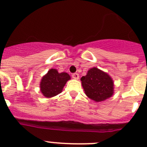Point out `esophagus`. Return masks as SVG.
I'll return each instance as SVG.
<instances>
[{
    "label": "esophagus",
    "instance_id": "1",
    "mask_svg": "<svg viewBox=\"0 0 147 147\" xmlns=\"http://www.w3.org/2000/svg\"><path fill=\"white\" fill-rule=\"evenodd\" d=\"M72 78L73 79H74V80H79V78H80V76L78 74L75 73V74H72Z\"/></svg>",
    "mask_w": 147,
    "mask_h": 147
}]
</instances>
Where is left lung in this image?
Listing matches in <instances>:
<instances>
[{
	"mask_svg": "<svg viewBox=\"0 0 147 147\" xmlns=\"http://www.w3.org/2000/svg\"><path fill=\"white\" fill-rule=\"evenodd\" d=\"M82 85L85 94L95 102H102L113 96V80L107 73L97 67L90 68L87 75L81 78Z\"/></svg>",
	"mask_w": 147,
	"mask_h": 147,
	"instance_id": "obj_1",
	"label": "left lung"
}]
</instances>
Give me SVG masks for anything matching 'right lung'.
I'll use <instances>...</instances> for the list:
<instances>
[{"label":"right lung","instance_id":"right-lung-1","mask_svg":"<svg viewBox=\"0 0 147 147\" xmlns=\"http://www.w3.org/2000/svg\"><path fill=\"white\" fill-rule=\"evenodd\" d=\"M71 79L67 73H59L57 70L51 68L40 82V91L45 97L51 98L62 91L66 82Z\"/></svg>","mask_w":147,"mask_h":147}]
</instances>
